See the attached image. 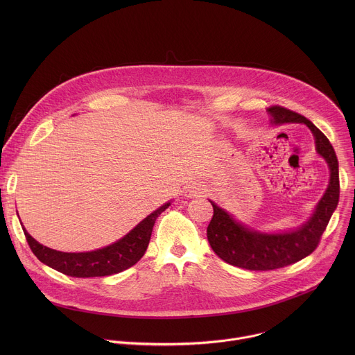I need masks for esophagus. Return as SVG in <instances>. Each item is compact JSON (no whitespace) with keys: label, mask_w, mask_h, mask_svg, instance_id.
Listing matches in <instances>:
<instances>
[{"label":"esophagus","mask_w":355,"mask_h":355,"mask_svg":"<svg viewBox=\"0 0 355 355\" xmlns=\"http://www.w3.org/2000/svg\"><path fill=\"white\" fill-rule=\"evenodd\" d=\"M199 193H202V189L198 185H189L185 188V196H188V198L198 196Z\"/></svg>","instance_id":"34e87169"}]
</instances>
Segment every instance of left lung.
<instances>
[{
    "mask_svg": "<svg viewBox=\"0 0 355 355\" xmlns=\"http://www.w3.org/2000/svg\"><path fill=\"white\" fill-rule=\"evenodd\" d=\"M268 112L274 123L300 122L312 130L318 153L324 157L330 167V182L313 216L297 230L286 233L266 234L250 230L233 220L227 212L211 200L214 216L207 229V236L212 250L227 264L251 271L282 268L312 254L337 208L340 196L338 162L329 139L309 119L288 108L272 105Z\"/></svg>",
    "mask_w": 355,
    "mask_h": 355,
    "instance_id": "8db88e82",
    "label": "left lung"
}]
</instances>
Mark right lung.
<instances>
[{
  "label": "right lung",
  "instance_id": "obj_1",
  "mask_svg": "<svg viewBox=\"0 0 355 355\" xmlns=\"http://www.w3.org/2000/svg\"><path fill=\"white\" fill-rule=\"evenodd\" d=\"M168 207L170 202L143 219L119 241L88 252H63L49 248L37 243L25 227L22 229L33 254L50 268L77 278L105 277L130 268L144 256L156 219Z\"/></svg>",
  "mask_w": 355,
  "mask_h": 355
}]
</instances>
